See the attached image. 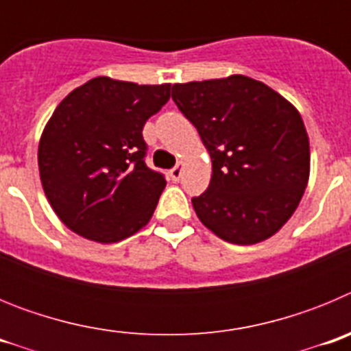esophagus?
I'll use <instances>...</instances> for the list:
<instances>
[{"label": "esophagus", "mask_w": 351, "mask_h": 351, "mask_svg": "<svg viewBox=\"0 0 351 351\" xmlns=\"http://www.w3.org/2000/svg\"><path fill=\"white\" fill-rule=\"evenodd\" d=\"M169 173H170V179H172V181H179L182 176V163H178V165L173 167Z\"/></svg>", "instance_id": "obj_1"}]
</instances>
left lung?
<instances>
[{"instance_id": "left-lung-1", "label": "left lung", "mask_w": 351, "mask_h": 351, "mask_svg": "<svg viewBox=\"0 0 351 351\" xmlns=\"http://www.w3.org/2000/svg\"><path fill=\"white\" fill-rule=\"evenodd\" d=\"M172 100L213 161L209 188L191 198L200 221L232 244L274 235L309 178V141L297 108L244 75L173 84Z\"/></svg>"}]
</instances>
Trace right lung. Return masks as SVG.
<instances>
[{"label":"right lung","instance_id":"add662e5","mask_svg":"<svg viewBox=\"0 0 351 351\" xmlns=\"http://www.w3.org/2000/svg\"><path fill=\"white\" fill-rule=\"evenodd\" d=\"M170 84L96 77L58 105L38 145L43 191L75 234L117 243L153 216L165 176L145 165V121L169 101Z\"/></svg>","mask_w":351,"mask_h":351}]
</instances>
